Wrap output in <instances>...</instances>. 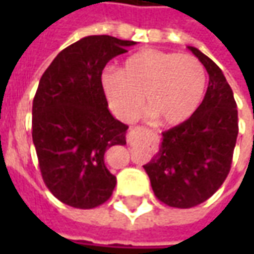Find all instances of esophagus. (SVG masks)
I'll use <instances>...</instances> for the list:
<instances>
[{"label":"esophagus","instance_id":"34e87169","mask_svg":"<svg viewBox=\"0 0 254 254\" xmlns=\"http://www.w3.org/2000/svg\"><path fill=\"white\" fill-rule=\"evenodd\" d=\"M135 130H141V128H140V127H137V128H131V130L128 131V135H127V140H128V141H131L132 134H134V131H135Z\"/></svg>","mask_w":254,"mask_h":254}]
</instances>
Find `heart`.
<instances>
[{
  "mask_svg": "<svg viewBox=\"0 0 254 254\" xmlns=\"http://www.w3.org/2000/svg\"><path fill=\"white\" fill-rule=\"evenodd\" d=\"M102 86L123 120L135 117L144 97V107L157 124L178 126L199 107L206 74L190 55L145 49L127 58L120 70L106 69Z\"/></svg>",
  "mask_w": 254,
  "mask_h": 254,
  "instance_id": "obj_1",
  "label": "heart"
}]
</instances>
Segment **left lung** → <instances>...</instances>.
I'll return each mask as SVG.
<instances>
[{"mask_svg": "<svg viewBox=\"0 0 254 254\" xmlns=\"http://www.w3.org/2000/svg\"><path fill=\"white\" fill-rule=\"evenodd\" d=\"M209 74L205 97L187 122L162 132L160 151L144 170L155 196L172 208L196 206L219 190L238 138V109L219 66L188 46Z\"/></svg>", "mask_w": 254, "mask_h": 254, "instance_id": "left-lung-1", "label": "left lung"}]
</instances>
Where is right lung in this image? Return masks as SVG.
<instances>
[{
	"mask_svg": "<svg viewBox=\"0 0 254 254\" xmlns=\"http://www.w3.org/2000/svg\"><path fill=\"white\" fill-rule=\"evenodd\" d=\"M132 45L109 35L82 38L59 52L39 80L32 140L45 185L69 206L96 208L116 187L104 154L126 144L128 126L109 112L102 72Z\"/></svg>",
	"mask_w": 254,
	"mask_h": 254,
	"instance_id": "right-lung-1",
	"label": "right lung"
}]
</instances>
